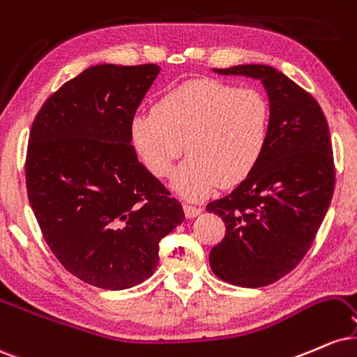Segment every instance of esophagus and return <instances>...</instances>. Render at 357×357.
Returning <instances> with one entry per match:
<instances>
[{
  "label": "esophagus",
  "instance_id": "1",
  "mask_svg": "<svg viewBox=\"0 0 357 357\" xmlns=\"http://www.w3.org/2000/svg\"><path fill=\"white\" fill-rule=\"evenodd\" d=\"M183 212H185V217H187V219H194V217H197V215H199L200 212H202V208H200V207H195V205L185 204V205H183Z\"/></svg>",
  "mask_w": 357,
  "mask_h": 357
}]
</instances>
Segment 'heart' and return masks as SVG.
Segmentation results:
<instances>
[{
    "label": "heart",
    "instance_id": "b5f03b06",
    "mask_svg": "<svg viewBox=\"0 0 357 357\" xmlns=\"http://www.w3.org/2000/svg\"><path fill=\"white\" fill-rule=\"evenodd\" d=\"M271 108L254 88L217 79L187 82L138 113L130 135L138 157L155 177H167L183 152L190 157L174 177L188 199L234 187L252 174L269 138Z\"/></svg>",
    "mask_w": 357,
    "mask_h": 357
}]
</instances>
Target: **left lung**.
Returning a JSON list of instances; mask_svg holds the SVG:
<instances>
[{
	"mask_svg": "<svg viewBox=\"0 0 357 357\" xmlns=\"http://www.w3.org/2000/svg\"><path fill=\"white\" fill-rule=\"evenodd\" d=\"M259 79L269 96L266 150L252 174L213 200L225 237L208 254L213 274L238 287L269 286L303 261L334 192L333 145L319 103L267 65L213 68Z\"/></svg>",
	"mask_w": 357,
	"mask_h": 357,
	"instance_id": "obj_1",
	"label": "left lung"
}]
</instances>
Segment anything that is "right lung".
Segmentation results:
<instances>
[{
	"label": "right lung",
	"mask_w": 357,
	"mask_h": 357,
	"mask_svg": "<svg viewBox=\"0 0 357 357\" xmlns=\"http://www.w3.org/2000/svg\"><path fill=\"white\" fill-rule=\"evenodd\" d=\"M160 66L95 65L43 103L29 132L28 200L46 244L83 282L121 291L158 266V242L185 219L138 162L130 123Z\"/></svg>",
	"instance_id": "right-lung-1"
}]
</instances>
